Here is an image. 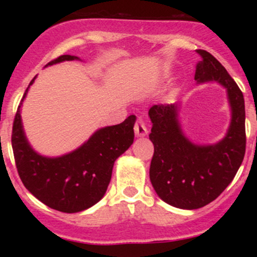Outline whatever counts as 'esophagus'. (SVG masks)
Here are the masks:
<instances>
[{"label":"esophagus","instance_id":"esophagus-1","mask_svg":"<svg viewBox=\"0 0 257 257\" xmlns=\"http://www.w3.org/2000/svg\"><path fill=\"white\" fill-rule=\"evenodd\" d=\"M134 133L137 137H145L147 134V129L145 126V123H144L143 119L139 118L137 122H135V125H134Z\"/></svg>","mask_w":257,"mask_h":257}]
</instances>
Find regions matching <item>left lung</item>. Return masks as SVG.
Segmentation results:
<instances>
[{"label":"left lung","instance_id":"obj_1","mask_svg":"<svg viewBox=\"0 0 257 257\" xmlns=\"http://www.w3.org/2000/svg\"><path fill=\"white\" fill-rule=\"evenodd\" d=\"M202 60L194 79L198 83L217 82L226 88L232 111L226 137L215 145H194L181 131L178 105H153L150 140L155 152L150 180L155 191L168 204L180 209H198L216 199L231 184L245 155L244 96L220 61L209 52L197 49Z\"/></svg>","mask_w":257,"mask_h":257}]
</instances>
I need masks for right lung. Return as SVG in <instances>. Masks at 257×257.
Masks as SVG:
<instances>
[{"label": "right lung", "mask_w": 257, "mask_h": 257, "mask_svg": "<svg viewBox=\"0 0 257 257\" xmlns=\"http://www.w3.org/2000/svg\"><path fill=\"white\" fill-rule=\"evenodd\" d=\"M79 59L61 55L48 65ZM35 76L26 88V96ZM18 106L12 131V147L23 184L38 200L63 213H78L96 204L104 197L110 184L114 161L134 141L137 117L129 116L120 124L105 126L94 133L87 143L75 151L49 158L38 155L29 145Z\"/></svg>", "instance_id": "right-lung-1"}]
</instances>
